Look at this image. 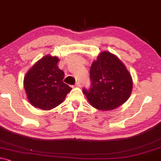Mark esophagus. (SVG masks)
Returning <instances> with one entry per match:
<instances>
[{
  "label": "esophagus",
  "instance_id": "obj_1",
  "mask_svg": "<svg viewBox=\"0 0 161 161\" xmlns=\"http://www.w3.org/2000/svg\"><path fill=\"white\" fill-rule=\"evenodd\" d=\"M75 87H80V82H77L75 84Z\"/></svg>",
  "mask_w": 161,
  "mask_h": 161
}]
</instances>
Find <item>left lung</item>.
I'll return each mask as SVG.
<instances>
[{
  "mask_svg": "<svg viewBox=\"0 0 161 161\" xmlns=\"http://www.w3.org/2000/svg\"><path fill=\"white\" fill-rule=\"evenodd\" d=\"M91 85L83 88L90 104L101 110H112L128 100L132 91L130 74L113 53L103 51L90 70Z\"/></svg>",
  "mask_w": 161,
  "mask_h": 161,
  "instance_id": "obj_1",
  "label": "left lung"
}]
</instances>
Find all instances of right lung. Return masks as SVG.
Returning <instances> with one entry per match:
<instances>
[{"mask_svg":"<svg viewBox=\"0 0 161 161\" xmlns=\"http://www.w3.org/2000/svg\"><path fill=\"white\" fill-rule=\"evenodd\" d=\"M59 58L46 55L26 74L24 87L34 107L44 110L60 104L72 88L63 82L64 73L58 66Z\"/></svg>","mask_w":161,"mask_h":161,"instance_id":"obj_1","label":"right lung"}]
</instances>
